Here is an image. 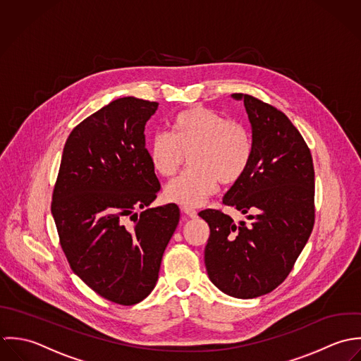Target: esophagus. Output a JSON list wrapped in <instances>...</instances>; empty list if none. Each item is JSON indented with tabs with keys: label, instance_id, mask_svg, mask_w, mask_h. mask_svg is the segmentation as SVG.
<instances>
[{
	"label": "esophagus",
	"instance_id": "esophagus-1",
	"mask_svg": "<svg viewBox=\"0 0 361 361\" xmlns=\"http://www.w3.org/2000/svg\"><path fill=\"white\" fill-rule=\"evenodd\" d=\"M187 216L191 217V219H194V217L198 216V212L194 209V208H188V207H184L183 209H181Z\"/></svg>",
	"mask_w": 361,
	"mask_h": 361
}]
</instances>
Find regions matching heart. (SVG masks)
<instances>
[{
    "label": "heart",
    "mask_w": 361,
    "mask_h": 361,
    "mask_svg": "<svg viewBox=\"0 0 361 361\" xmlns=\"http://www.w3.org/2000/svg\"><path fill=\"white\" fill-rule=\"evenodd\" d=\"M191 166L166 185L169 201L198 207L217 190V184L237 183L250 167L254 144L250 131L240 123L205 107H192L176 116L171 135L156 133L147 142L152 167L163 177L177 173L189 153Z\"/></svg>",
    "instance_id": "b5f03b06"
}]
</instances>
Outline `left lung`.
Here are the masks:
<instances>
[{"instance_id":"obj_1","label":"left lung","mask_w":361,"mask_h":361,"mask_svg":"<svg viewBox=\"0 0 361 361\" xmlns=\"http://www.w3.org/2000/svg\"><path fill=\"white\" fill-rule=\"evenodd\" d=\"M243 100L254 152L245 174L223 204L251 220H234L216 209L200 212L211 235L205 267L211 282L237 298H254L286 278L314 227V166L298 130L276 107L250 94Z\"/></svg>"}]
</instances>
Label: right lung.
Wrapping results in <instances>:
<instances>
[{
	"mask_svg": "<svg viewBox=\"0 0 361 361\" xmlns=\"http://www.w3.org/2000/svg\"><path fill=\"white\" fill-rule=\"evenodd\" d=\"M157 107L120 97L76 126L53 192L51 214L73 274L121 305L142 301L156 286L180 220L176 204L149 208L160 184L144 133Z\"/></svg>",
	"mask_w": 361,
	"mask_h": 361,
	"instance_id": "1",
	"label": "right lung"
}]
</instances>
